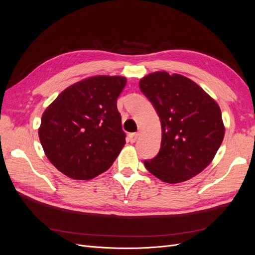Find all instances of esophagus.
<instances>
[{
    "label": "esophagus",
    "mask_w": 255,
    "mask_h": 255,
    "mask_svg": "<svg viewBox=\"0 0 255 255\" xmlns=\"http://www.w3.org/2000/svg\"><path fill=\"white\" fill-rule=\"evenodd\" d=\"M138 136H139V134H138V133H132V134L128 135V139H129L130 142L133 143L138 139Z\"/></svg>",
    "instance_id": "34e87169"
}]
</instances>
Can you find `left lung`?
<instances>
[{
  "mask_svg": "<svg viewBox=\"0 0 255 255\" xmlns=\"http://www.w3.org/2000/svg\"><path fill=\"white\" fill-rule=\"evenodd\" d=\"M161 126L157 155L146 170L166 183L187 181L211 164L225 137L220 107L194 81L181 74L153 72L139 82Z\"/></svg>",
  "mask_w": 255,
  "mask_h": 255,
  "instance_id": "1",
  "label": "left lung"
}]
</instances>
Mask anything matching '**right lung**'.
I'll return each mask as SVG.
<instances>
[{
  "instance_id": "obj_1",
  "label": "right lung",
  "mask_w": 255,
  "mask_h": 255,
  "mask_svg": "<svg viewBox=\"0 0 255 255\" xmlns=\"http://www.w3.org/2000/svg\"><path fill=\"white\" fill-rule=\"evenodd\" d=\"M123 76L97 75L66 88L47 107L38 130L45 156L74 180L109 169L126 144L117 99Z\"/></svg>"
}]
</instances>
